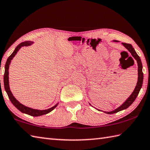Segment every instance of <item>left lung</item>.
Instances as JSON below:
<instances>
[{
	"mask_svg": "<svg viewBox=\"0 0 150 150\" xmlns=\"http://www.w3.org/2000/svg\"><path fill=\"white\" fill-rule=\"evenodd\" d=\"M114 42H117V41L114 40ZM122 44L124 47H126L127 50L129 51V53L132 54V57L136 60L137 62V65H138V80H137V82L136 86L134 89V91L132 92V93L131 94V95H130V96L128 98H127V100H126V101L124 102V103L122 105H121L120 106H119V108H117V109L111 111H101L100 110L97 109L98 111H103V112H104L105 113H107V114H113V113H117L120 111L126 110V108H128L129 106H131L132 103L136 99V98H137V95L139 93L140 90H141V89L142 88V86L143 77H144V75H143V73H142V64L141 60V59H140V57L137 55V53H136L134 48H133V46H132V44H127V43H122Z\"/></svg>",
	"mask_w": 150,
	"mask_h": 150,
	"instance_id": "left-lung-1",
	"label": "left lung"
}]
</instances>
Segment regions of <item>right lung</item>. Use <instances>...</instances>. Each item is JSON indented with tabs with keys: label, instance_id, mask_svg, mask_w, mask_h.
<instances>
[{
	"label": "right lung",
	"instance_id": "right-lung-1",
	"mask_svg": "<svg viewBox=\"0 0 150 150\" xmlns=\"http://www.w3.org/2000/svg\"><path fill=\"white\" fill-rule=\"evenodd\" d=\"M33 43V42H31V41H25V42L19 44L16 47L14 52H13L11 53V55L8 57V59H7V61H6V63L5 64V71H4V84L5 90L8 95L9 100H10L11 103L13 104L19 111H21L22 113L28 114L31 116L38 117V116L43 115H46L47 113L51 112V111L53 110L57 106V105H58L59 103L56 104L55 106L49 108V109L44 110L33 109V108L27 107L19 103V102L14 97V96L13 95L11 91L10 90V88H9V64H10L11 60L15 56L16 54H17V53L18 52V50H20L22 47L30 46Z\"/></svg>",
	"mask_w": 150,
	"mask_h": 150
}]
</instances>
